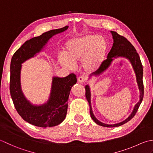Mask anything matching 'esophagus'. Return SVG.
I'll return each instance as SVG.
<instances>
[{
  "mask_svg": "<svg viewBox=\"0 0 153 153\" xmlns=\"http://www.w3.org/2000/svg\"><path fill=\"white\" fill-rule=\"evenodd\" d=\"M86 81V79L84 76H79L78 78V82L80 83H83Z\"/></svg>",
  "mask_w": 153,
  "mask_h": 153,
  "instance_id": "esophagus-1",
  "label": "esophagus"
}]
</instances>
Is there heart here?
I'll use <instances>...</instances> for the list:
<instances>
[{
	"label": "heart",
	"instance_id": "b5f03b06",
	"mask_svg": "<svg viewBox=\"0 0 153 153\" xmlns=\"http://www.w3.org/2000/svg\"><path fill=\"white\" fill-rule=\"evenodd\" d=\"M107 42L104 37L86 34L69 39L65 44V54L59 56L63 67L73 69L76 63L82 61V67L86 72L98 69L105 57Z\"/></svg>",
	"mask_w": 153,
	"mask_h": 153
}]
</instances>
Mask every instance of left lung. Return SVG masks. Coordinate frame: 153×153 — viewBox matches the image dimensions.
<instances>
[{"label":"left lung","instance_id":"obj_1","mask_svg":"<svg viewBox=\"0 0 153 153\" xmlns=\"http://www.w3.org/2000/svg\"><path fill=\"white\" fill-rule=\"evenodd\" d=\"M112 37H113L114 43L112 48L111 49L110 51L109 52L107 56V59L102 62V65L98 69L93 73L92 74L94 76H99L102 73H103L104 71L107 69V68L110 66L111 62L114 61V59L117 57H124L130 61L131 64L134 70V72L135 73L136 76V80L137 82L138 88L139 90V101L137 103L136 105L134 107L133 111L131 112L130 116L125 120L123 121H121L120 123H116V124H111L108 125L105 124L100 121L96 119V117L94 116V114L92 110L91 106V100H90V98H91V93H90V89L88 85H86L85 86L86 90V98L87 101L89 103L90 105V116H91L92 119L94 120V122L99 125L100 126L106 127H119L122 126V125L130 121L132 118L135 116V114L138 110V108L139 107L140 104H141L143 95H144V86H143V66L141 64V59H140L139 55L137 52L135 48H134L133 45L128 40H127L126 37L123 36H121L119 35L117 32H114V31H111ZM91 74V76L92 75ZM90 78V76L89 77Z\"/></svg>","mask_w":153,"mask_h":153}]
</instances>
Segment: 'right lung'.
Returning <instances> with one entry per match:
<instances>
[{
    "label": "right lung",
    "mask_w": 153,
    "mask_h": 153,
    "mask_svg": "<svg viewBox=\"0 0 153 153\" xmlns=\"http://www.w3.org/2000/svg\"><path fill=\"white\" fill-rule=\"evenodd\" d=\"M68 26L52 30L41 36L27 40L14 53L10 63V92L14 107L22 119L35 126L47 127L60 124L65 119L68 99L72 86L76 83V76L71 73L66 77L53 76L50 95L46 103L33 105L25 97L21 88L22 64L38 53L50 38L65 32Z\"/></svg>",
    "instance_id": "obj_1"
}]
</instances>
